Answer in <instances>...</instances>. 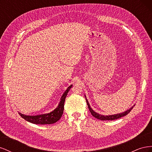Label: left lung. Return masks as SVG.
Instances as JSON below:
<instances>
[{"label": "left lung", "instance_id": "left-lung-1", "mask_svg": "<svg viewBox=\"0 0 152 152\" xmlns=\"http://www.w3.org/2000/svg\"><path fill=\"white\" fill-rule=\"evenodd\" d=\"M85 97L86 98V96H85ZM86 102H87V106H88V108L89 109V111H90V112L92 114V115H93V117H94L95 118L99 119V120H102V121H113V120H115V119H118L119 118H121V117H122L124 116L127 115L131 111V110L133 108V107H132L131 108L127 110V111L124 112H122V113H121L112 115H100V114H99L98 113L95 112L94 110L91 108L90 104H89L88 101H87V99H86ZM134 106H135V105H134Z\"/></svg>", "mask_w": 152, "mask_h": 152}]
</instances>
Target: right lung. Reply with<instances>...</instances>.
<instances>
[{"label": "right lung", "instance_id": "1", "mask_svg": "<svg viewBox=\"0 0 152 152\" xmlns=\"http://www.w3.org/2000/svg\"><path fill=\"white\" fill-rule=\"evenodd\" d=\"M72 87V85L70 86L65 91V93H64V94L61 96L60 102H59L57 108L54 109L53 112L49 113L42 114L39 115L35 116L26 115L19 113L20 115L23 118H24L25 121L35 124H41V125H43V124H51L56 122L60 119L62 116L64 110V103H65V98L66 97L68 91H70Z\"/></svg>", "mask_w": 152, "mask_h": 152}]
</instances>
